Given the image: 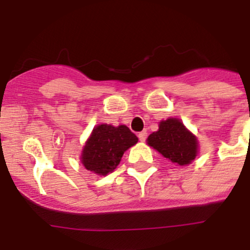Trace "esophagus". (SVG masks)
I'll return each instance as SVG.
<instances>
[{"instance_id":"1","label":"esophagus","mask_w":250,"mask_h":250,"mask_svg":"<svg viewBox=\"0 0 250 250\" xmlns=\"http://www.w3.org/2000/svg\"><path fill=\"white\" fill-rule=\"evenodd\" d=\"M146 137H147L146 132H140L139 134H138V138H139L140 142H145V140H146Z\"/></svg>"}]
</instances>
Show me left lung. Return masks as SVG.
<instances>
[{"label": "left lung", "instance_id": "8db88e82", "mask_svg": "<svg viewBox=\"0 0 250 250\" xmlns=\"http://www.w3.org/2000/svg\"><path fill=\"white\" fill-rule=\"evenodd\" d=\"M146 142L162 156L179 166L189 165L198 154L197 137L177 118L161 121L159 130L151 133Z\"/></svg>", "mask_w": 250, "mask_h": 250}]
</instances>
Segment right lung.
Returning <instances> with one entry per match:
<instances>
[{
    "mask_svg": "<svg viewBox=\"0 0 250 250\" xmlns=\"http://www.w3.org/2000/svg\"><path fill=\"white\" fill-rule=\"evenodd\" d=\"M137 143V135L127 125H96L83 147L82 164L88 171L106 176L118 166L125 150Z\"/></svg>",
    "mask_w": 250,
    "mask_h": 250,
    "instance_id": "right-lung-1",
    "label": "right lung"
}]
</instances>
